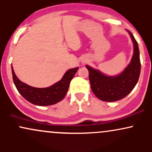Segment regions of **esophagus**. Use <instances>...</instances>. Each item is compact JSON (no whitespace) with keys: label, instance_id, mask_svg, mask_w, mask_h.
<instances>
[{"label":"esophagus","instance_id":"34e87169","mask_svg":"<svg viewBox=\"0 0 152 152\" xmlns=\"http://www.w3.org/2000/svg\"><path fill=\"white\" fill-rule=\"evenodd\" d=\"M86 61H85V60H83V61H82V63H85V62H86Z\"/></svg>","mask_w":152,"mask_h":152}]
</instances>
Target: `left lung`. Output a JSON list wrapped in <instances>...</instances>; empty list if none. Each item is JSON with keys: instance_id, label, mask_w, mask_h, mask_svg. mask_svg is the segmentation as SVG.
<instances>
[{"instance_id": "1", "label": "left lung", "mask_w": 152, "mask_h": 152, "mask_svg": "<svg viewBox=\"0 0 152 152\" xmlns=\"http://www.w3.org/2000/svg\"><path fill=\"white\" fill-rule=\"evenodd\" d=\"M128 32L134 43V54L130 64L121 74L107 76L100 71L86 66L88 70L92 91L97 98L104 102H116L126 97L135 87L140 76L139 46L132 33L129 31Z\"/></svg>"}]
</instances>
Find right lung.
Wrapping results in <instances>:
<instances>
[{
  "label": "right lung",
  "instance_id": "right-lung-1",
  "mask_svg": "<svg viewBox=\"0 0 152 152\" xmlns=\"http://www.w3.org/2000/svg\"><path fill=\"white\" fill-rule=\"evenodd\" d=\"M78 68L68 70L61 80L47 88H35L20 81L15 74L12 66L13 79L17 90L28 102L37 106H50L63 100L65 97L69 84Z\"/></svg>",
  "mask_w": 152,
  "mask_h": 152
}]
</instances>
